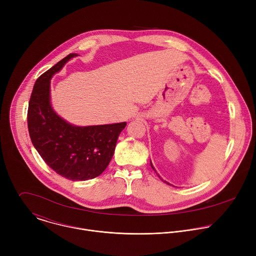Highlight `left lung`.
Listing matches in <instances>:
<instances>
[{"mask_svg":"<svg viewBox=\"0 0 256 256\" xmlns=\"http://www.w3.org/2000/svg\"><path fill=\"white\" fill-rule=\"evenodd\" d=\"M150 163H151V167H152V168H153V170H154V171H155V172H156V174H157V175H158V176H159V178H160V179H161V180H162V181H163V182H165V184H168V186H172V184H169V182H167V181H166V180H163V179H162V178H161V176H160V175H159V174H158V173H157V171H156V169H155V168H154V166H153V164H152V161H150Z\"/></svg>","mask_w":256,"mask_h":256,"instance_id":"left-lung-1","label":"left lung"}]
</instances>
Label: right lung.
Listing matches in <instances>:
<instances>
[{
    "label": "right lung",
    "instance_id": "right-lung-1",
    "mask_svg": "<svg viewBox=\"0 0 256 256\" xmlns=\"http://www.w3.org/2000/svg\"><path fill=\"white\" fill-rule=\"evenodd\" d=\"M77 54H70L36 80L28 106L31 142L44 162L72 181L99 176L112 161L116 142L126 122L76 126L52 108L50 80Z\"/></svg>",
    "mask_w": 256,
    "mask_h": 256
}]
</instances>
